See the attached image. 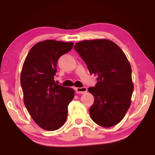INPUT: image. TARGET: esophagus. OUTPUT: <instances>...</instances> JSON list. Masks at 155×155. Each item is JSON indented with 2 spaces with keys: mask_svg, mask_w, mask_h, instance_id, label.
Listing matches in <instances>:
<instances>
[{
  "mask_svg": "<svg viewBox=\"0 0 155 155\" xmlns=\"http://www.w3.org/2000/svg\"><path fill=\"white\" fill-rule=\"evenodd\" d=\"M75 90L76 91V93H78V94H84L87 91V89L86 87H75Z\"/></svg>",
  "mask_w": 155,
  "mask_h": 155,
  "instance_id": "1",
  "label": "esophagus"
}]
</instances>
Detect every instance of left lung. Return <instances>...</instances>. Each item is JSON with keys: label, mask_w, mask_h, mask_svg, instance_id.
<instances>
[{"label": "left lung", "mask_w": 155, "mask_h": 155, "mask_svg": "<svg viewBox=\"0 0 155 155\" xmlns=\"http://www.w3.org/2000/svg\"><path fill=\"white\" fill-rule=\"evenodd\" d=\"M97 82L88 91L94 97L90 109L93 121L105 128L118 124L131 103L132 70L120 48L107 39L84 40L74 47Z\"/></svg>", "instance_id": "1"}]
</instances>
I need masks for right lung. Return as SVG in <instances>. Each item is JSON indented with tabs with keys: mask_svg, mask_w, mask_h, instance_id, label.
<instances>
[{
	"mask_svg": "<svg viewBox=\"0 0 155 155\" xmlns=\"http://www.w3.org/2000/svg\"><path fill=\"white\" fill-rule=\"evenodd\" d=\"M73 42L46 40L29 51L20 75L24 103L32 119L46 130H56L66 121L73 89L56 84L54 75L59 58L70 51Z\"/></svg>",
	"mask_w": 155,
	"mask_h": 155,
	"instance_id": "obj_1",
	"label": "right lung"
}]
</instances>
